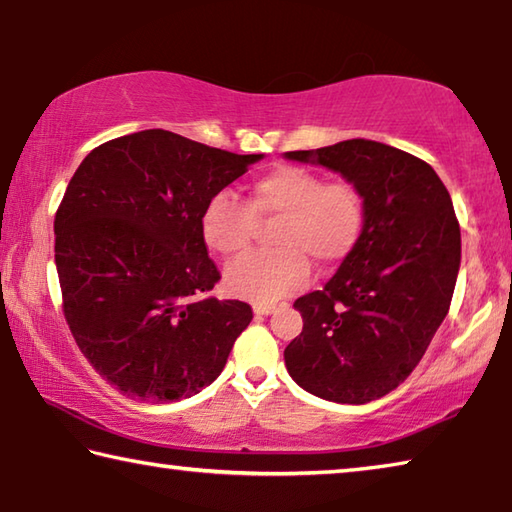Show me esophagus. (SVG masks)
<instances>
[{"label":"esophagus","mask_w":512,"mask_h":512,"mask_svg":"<svg viewBox=\"0 0 512 512\" xmlns=\"http://www.w3.org/2000/svg\"><path fill=\"white\" fill-rule=\"evenodd\" d=\"M253 311L257 316H268V314H273V311H275V305H271V302H255Z\"/></svg>","instance_id":"obj_1"}]
</instances>
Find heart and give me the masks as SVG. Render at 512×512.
<instances>
[{
    "instance_id": "b5f03b06",
    "label": "heart",
    "mask_w": 512,
    "mask_h": 512,
    "mask_svg": "<svg viewBox=\"0 0 512 512\" xmlns=\"http://www.w3.org/2000/svg\"><path fill=\"white\" fill-rule=\"evenodd\" d=\"M366 198L350 180H325L298 164H277L253 180L248 198L216 194L201 214V237L219 255L250 246L257 223L275 221L268 253H250L225 268L232 296L273 302L309 282L311 264L332 271L359 246L366 228Z\"/></svg>"
}]
</instances>
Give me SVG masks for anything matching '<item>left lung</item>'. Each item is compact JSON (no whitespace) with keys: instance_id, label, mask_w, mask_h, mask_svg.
<instances>
[{"instance_id":"8db88e82","label":"left lung","mask_w":512,"mask_h":512,"mask_svg":"<svg viewBox=\"0 0 512 512\" xmlns=\"http://www.w3.org/2000/svg\"><path fill=\"white\" fill-rule=\"evenodd\" d=\"M289 160L339 171L366 198V228L323 291L293 302L302 332L284 350L311 395L366 404L395 391L427 352L452 305L461 228L438 173L415 155L345 140Z\"/></svg>"}]
</instances>
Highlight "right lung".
<instances>
[{
	"mask_svg": "<svg viewBox=\"0 0 512 512\" xmlns=\"http://www.w3.org/2000/svg\"><path fill=\"white\" fill-rule=\"evenodd\" d=\"M259 158L151 128L103 142L69 180L54 221L63 314L119 393L176 402L221 375L253 309L205 296L221 273L201 214Z\"/></svg>",
	"mask_w": 512,
	"mask_h": 512,
	"instance_id": "1",
	"label": "right lung"
}]
</instances>
